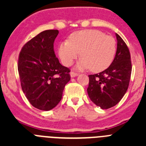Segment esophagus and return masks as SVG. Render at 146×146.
I'll list each match as a JSON object with an SVG mask.
<instances>
[{"label": "esophagus", "instance_id": "obj_1", "mask_svg": "<svg viewBox=\"0 0 146 146\" xmlns=\"http://www.w3.org/2000/svg\"><path fill=\"white\" fill-rule=\"evenodd\" d=\"M70 75L72 77H77V75H78V74L77 73H76V72H70Z\"/></svg>", "mask_w": 146, "mask_h": 146}]
</instances>
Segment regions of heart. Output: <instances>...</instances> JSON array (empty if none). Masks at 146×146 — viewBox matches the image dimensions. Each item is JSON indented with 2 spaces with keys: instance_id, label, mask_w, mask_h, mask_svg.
Listing matches in <instances>:
<instances>
[{
  "instance_id": "b5f03b06",
  "label": "heart",
  "mask_w": 146,
  "mask_h": 146,
  "mask_svg": "<svg viewBox=\"0 0 146 146\" xmlns=\"http://www.w3.org/2000/svg\"><path fill=\"white\" fill-rule=\"evenodd\" d=\"M116 51V42L113 36L97 30H84L72 33L69 42H60L58 53L62 64L69 66L79 56V69L91 68L94 72L106 69L113 61Z\"/></svg>"
}]
</instances>
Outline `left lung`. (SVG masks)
I'll return each mask as SVG.
<instances>
[{
	"label": "left lung",
	"instance_id": "obj_1",
	"mask_svg": "<svg viewBox=\"0 0 146 146\" xmlns=\"http://www.w3.org/2000/svg\"><path fill=\"white\" fill-rule=\"evenodd\" d=\"M117 50L111 65L99 74H91L87 88L89 98L102 109L116 105L128 89L131 73L130 52L127 45L115 33Z\"/></svg>",
	"mask_w": 146,
	"mask_h": 146
}]
</instances>
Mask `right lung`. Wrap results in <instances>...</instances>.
Instances as JSON below:
<instances>
[{
	"label": "right lung",
	"instance_id": "add662e5",
	"mask_svg": "<svg viewBox=\"0 0 146 146\" xmlns=\"http://www.w3.org/2000/svg\"><path fill=\"white\" fill-rule=\"evenodd\" d=\"M58 30H47L28 41L18 59V72L23 93L34 108L48 111L61 100L70 80L69 70L59 63L54 52Z\"/></svg>",
	"mask_w": 146,
	"mask_h": 146
}]
</instances>
